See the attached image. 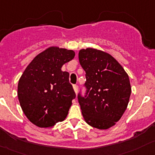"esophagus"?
Segmentation results:
<instances>
[{
    "mask_svg": "<svg viewBox=\"0 0 155 155\" xmlns=\"http://www.w3.org/2000/svg\"><path fill=\"white\" fill-rule=\"evenodd\" d=\"M73 88H74V92L75 93H78V85L77 84H74L73 85Z\"/></svg>",
    "mask_w": 155,
    "mask_h": 155,
    "instance_id": "obj_1",
    "label": "esophagus"
}]
</instances>
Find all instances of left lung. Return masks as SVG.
Segmentation results:
<instances>
[{
    "mask_svg": "<svg viewBox=\"0 0 155 155\" xmlns=\"http://www.w3.org/2000/svg\"><path fill=\"white\" fill-rule=\"evenodd\" d=\"M79 62L85 71L84 94L78 95L85 121L98 129H107L118 121L127 107L131 88L128 75L109 54L82 49Z\"/></svg>",
    "mask_w": 155,
    "mask_h": 155,
    "instance_id": "obj_1",
    "label": "left lung"
}]
</instances>
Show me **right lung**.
I'll return each instance as SVG.
<instances>
[{"label":"right lung","instance_id":"right-lung-1","mask_svg":"<svg viewBox=\"0 0 155 155\" xmlns=\"http://www.w3.org/2000/svg\"><path fill=\"white\" fill-rule=\"evenodd\" d=\"M74 55L71 50L51 47L37 55L21 75L18 100L28 120L38 127H53L66 118L76 94L69 73L61 67Z\"/></svg>","mask_w":155,"mask_h":155}]
</instances>
